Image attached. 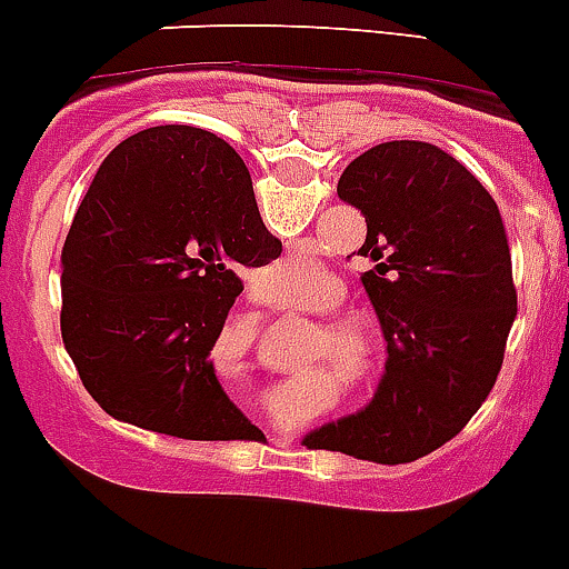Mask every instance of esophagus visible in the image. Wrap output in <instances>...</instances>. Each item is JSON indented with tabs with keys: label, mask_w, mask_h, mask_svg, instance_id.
<instances>
[{
	"label": "esophagus",
	"mask_w": 569,
	"mask_h": 569,
	"mask_svg": "<svg viewBox=\"0 0 569 569\" xmlns=\"http://www.w3.org/2000/svg\"><path fill=\"white\" fill-rule=\"evenodd\" d=\"M289 442H291L289 433H278V437H274V445H278V448H280V445H289Z\"/></svg>",
	"instance_id": "esophagus-1"
}]
</instances>
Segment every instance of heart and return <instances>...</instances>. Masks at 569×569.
<instances>
[{
	"instance_id": "heart-1",
	"label": "heart",
	"mask_w": 569,
	"mask_h": 569,
	"mask_svg": "<svg viewBox=\"0 0 569 569\" xmlns=\"http://www.w3.org/2000/svg\"><path fill=\"white\" fill-rule=\"evenodd\" d=\"M340 297L322 303L320 311H331L337 306ZM329 342L331 355L340 362L342 371L351 377V380H366L368 371H371V346L362 337V331L351 329V326H331L329 329ZM322 388H335V373L331 371H317L309 377H297V380L286 382L278 391L272 393V411L283 413L291 419H303L311 413V399L322 391Z\"/></svg>"
}]
</instances>
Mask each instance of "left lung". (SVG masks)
Segmentation results:
<instances>
[{"instance_id": "1", "label": "left lung", "mask_w": 569, "mask_h": 569, "mask_svg": "<svg viewBox=\"0 0 569 569\" xmlns=\"http://www.w3.org/2000/svg\"><path fill=\"white\" fill-rule=\"evenodd\" d=\"M340 201L366 218L362 272L388 342L366 411L322 425L311 450L402 465L462 431L499 377L516 320L513 263L496 201L425 141H386L342 170Z\"/></svg>"}]
</instances>
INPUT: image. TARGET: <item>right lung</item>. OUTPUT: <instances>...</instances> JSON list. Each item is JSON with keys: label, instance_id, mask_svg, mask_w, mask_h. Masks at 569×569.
<instances>
[{"label": "right lung", "instance_id": "obj_1", "mask_svg": "<svg viewBox=\"0 0 569 569\" xmlns=\"http://www.w3.org/2000/svg\"><path fill=\"white\" fill-rule=\"evenodd\" d=\"M252 176L214 132L150 127L101 161L61 249V340L119 422L181 439H260L209 362L238 274L272 263Z\"/></svg>", "mask_w": 569, "mask_h": 569}]
</instances>
